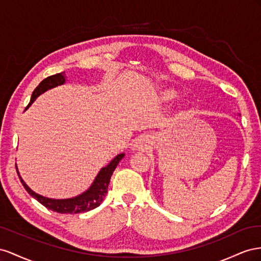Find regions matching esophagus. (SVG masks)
<instances>
[{"instance_id": "34e87169", "label": "esophagus", "mask_w": 261, "mask_h": 261, "mask_svg": "<svg viewBox=\"0 0 261 261\" xmlns=\"http://www.w3.org/2000/svg\"><path fill=\"white\" fill-rule=\"evenodd\" d=\"M150 144H151L150 137L143 135L136 140L133 147H135V150H137V151H145L148 147H150Z\"/></svg>"}]
</instances>
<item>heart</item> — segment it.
I'll return each instance as SVG.
<instances>
[{"label": "heart", "instance_id": "1", "mask_svg": "<svg viewBox=\"0 0 261 261\" xmlns=\"http://www.w3.org/2000/svg\"><path fill=\"white\" fill-rule=\"evenodd\" d=\"M177 97V93L175 91H172V89H167V91H164L161 94V98L163 101L165 102H170Z\"/></svg>", "mask_w": 261, "mask_h": 261}]
</instances>
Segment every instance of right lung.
I'll return each mask as SVG.
<instances>
[{
	"label": "right lung",
	"instance_id": "add662e5",
	"mask_svg": "<svg viewBox=\"0 0 261 261\" xmlns=\"http://www.w3.org/2000/svg\"><path fill=\"white\" fill-rule=\"evenodd\" d=\"M64 81H65V79H64V75H63V72L55 74V75L48 76L47 79H44L43 81H41L40 84L35 88V91L32 95L31 102L28 103L27 107L31 106L33 101L37 97H38L40 94H42L43 92H46L47 89H49V88H52L55 86L63 84ZM123 156H124L123 153L117 155L116 158L113 161H111L106 167L101 168L99 174L97 175V177H96L95 181L91 186V188H89L87 191H85L84 193H82V195H80L75 198L63 199V200L49 199V198H44V197L37 195V193H35L24 182V180L21 179V177L18 174L16 164H15V167H16V172L18 174L20 182L23 184V186H24V188L27 190V192L33 198H35L36 200H38L43 206H46L47 209H49L51 211L58 212V213L75 214V213L91 211V210L95 209V207H97L98 205H100L101 201L103 200V198H105L106 193H107L111 175H113L114 170L116 169L119 162L121 161Z\"/></svg>",
	"mask_w": 261,
	"mask_h": 261
}]
</instances>
